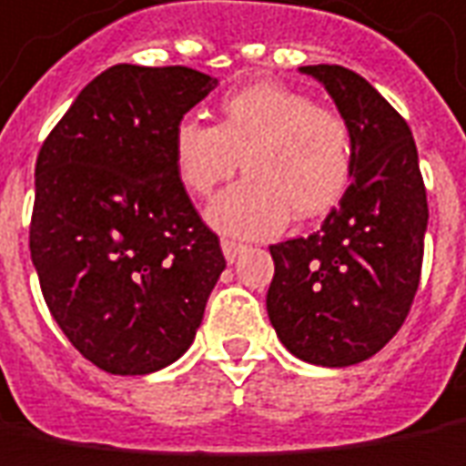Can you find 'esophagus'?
Masks as SVG:
<instances>
[{"instance_id":"1","label":"esophagus","mask_w":466,"mask_h":466,"mask_svg":"<svg viewBox=\"0 0 466 466\" xmlns=\"http://www.w3.org/2000/svg\"><path fill=\"white\" fill-rule=\"evenodd\" d=\"M243 251H246V246H243V243H238V240H230V238L223 240V254H226V258L230 261V264H233V261H236V258H238Z\"/></svg>"}]
</instances>
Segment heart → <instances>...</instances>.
Wrapping results in <instances>:
<instances>
[{
  "label": "heart",
  "mask_w": 466,
  "mask_h": 466,
  "mask_svg": "<svg viewBox=\"0 0 466 466\" xmlns=\"http://www.w3.org/2000/svg\"><path fill=\"white\" fill-rule=\"evenodd\" d=\"M171 158L192 197H210L236 168L248 174L210 208L212 226L248 238L282 230L289 212L313 220L339 205L354 171V133L341 112L284 84H251L220 99L218 123L182 117Z\"/></svg>",
  "instance_id": "b5f03b06"
}]
</instances>
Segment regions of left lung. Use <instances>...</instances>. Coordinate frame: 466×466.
<instances>
[{
    "mask_svg": "<svg viewBox=\"0 0 466 466\" xmlns=\"http://www.w3.org/2000/svg\"><path fill=\"white\" fill-rule=\"evenodd\" d=\"M302 71L351 125L354 171L320 230L269 246L267 310L295 357L351 367L374 357L410 313L429 226L426 184L405 117L370 81L336 64Z\"/></svg>",
    "mask_w": 466,
    "mask_h": 466,
    "instance_id": "left-lung-1",
    "label": "left lung"
}]
</instances>
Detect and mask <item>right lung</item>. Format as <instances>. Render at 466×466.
<instances>
[{
  "instance_id": "right-lung-1",
  "label": "right lung",
  "mask_w": 466,
  "mask_h": 466,
  "mask_svg": "<svg viewBox=\"0 0 466 466\" xmlns=\"http://www.w3.org/2000/svg\"><path fill=\"white\" fill-rule=\"evenodd\" d=\"M218 79L187 66L117 64L43 140L30 256L53 320L109 374L182 357L226 269L177 177L171 130Z\"/></svg>"
}]
</instances>
